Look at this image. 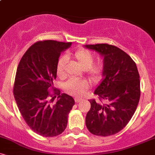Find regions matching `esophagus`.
Returning a JSON list of instances; mask_svg holds the SVG:
<instances>
[{"mask_svg":"<svg viewBox=\"0 0 155 155\" xmlns=\"http://www.w3.org/2000/svg\"><path fill=\"white\" fill-rule=\"evenodd\" d=\"M74 100H75V102H76V103H79V102H80V101H81V100H82V99L80 98V97H76V98L74 99Z\"/></svg>","mask_w":155,"mask_h":155,"instance_id":"1","label":"esophagus"}]
</instances>
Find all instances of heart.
Listing matches in <instances>:
<instances>
[{"label":"heart","instance_id":"b5f03b06","mask_svg":"<svg viewBox=\"0 0 155 155\" xmlns=\"http://www.w3.org/2000/svg\"><path fill=\"white\" fill-rule=\"evenodd\" d=\"M73 58L76 60L79 66L87 72L89 76L93 81L101 79L104 73V65L101 63L93 64L95 56L90 51L87 49H78L73 53ZM68 61L66 56H62L58 60L56 65V73L59 78L65 77V67ZM89 88V84L84 80L71 79L63 85V89L67 93L74 96L83 95Z\"/></svg>","mask_w":155,"mask_h":155}]
</instances>
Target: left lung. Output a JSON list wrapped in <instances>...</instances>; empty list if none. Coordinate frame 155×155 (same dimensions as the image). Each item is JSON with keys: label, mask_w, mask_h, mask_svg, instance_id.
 <instances>
[{"label": "left lung", "mask_w": 155, "mask_h": 155, "mask_svg": "<svg viewBox=\"0 0 155 155\" xmlns=\"http://www.w3.org/2000/svg\"><path fill=\"white\" fill-rule=\"evenodd\" d=\"M104 58L102 81L94 94L100 101L90 100L91 108L86 126L95 136H108L122 130L136 111L140 90L136 64L120 48L107 44L85 45Z\"/></svg>", "instance_id": "1"}]
</instances>
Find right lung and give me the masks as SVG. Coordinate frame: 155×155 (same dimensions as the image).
<instances>
[{
    "label": "right lung",
    "mask_w": 155,
    "mask_h": 155,
    "mask_svg": "<svg viewBox=\"0 0 155 155\" xmlns=\"http://www.w3.org/2000/svg\"><path fill=\"white\" fill-rule=\"evenodd\" d=\"M71 43L47 40L31 46L19 61L16 73L14 96L21 114L30 128L44 137L58 136L66 128L68 116L75 101L71 96L54 90L56 104L49 89H54L56 65L62 51ZM49 96L52 97L48 101Z\"/></svg>",
    "instance_id": "add662e5"
}]
</instances>
